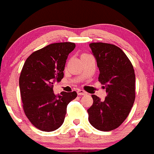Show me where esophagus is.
<instances>
[{
    "label": "esophagus",
    "instance_id": "34e87169",
    "mask_svg": "<svg viewBox=\"0 0 154 154\" xmlns=\"http://www.w3.org/2000/svg\"><path fill=\"white\" fill-rule=\"evenodd\" d=\"M77 94H78V95L82 96V95H86L87 93L85 92V91H83V90L79 89V90H78V91H77Z\"/></svg>",
    "mask_w": 154,
    "mask_h": 154
}]
</instances>
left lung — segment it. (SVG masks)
Segmentation results:
<instances>
[{"label": "left lung", "mask_w": 154, "mask_h": 154, "mask_svg": "<svg viewBox=\"0 0 154 154\" xmlns=\"http://www.w3.org/2000/svg\"><path fill=\"white\" fill-rule=\"evenodd\" d=\"M89 46L100 70L99 82L104 85L107 96L101 100L92 95L88 120L94 128L107 132L121 126L130 112L135 98V72L119 47L103 42H92Z\"/></svg>", "instance_id": "obj_1"}]
</instances>
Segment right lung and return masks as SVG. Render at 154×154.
Returning <instances> with one entry per match:
<instances>
[{
	"label": "right lung",
	"instance_id": "1",
	"mask_svg": "<svg viewBox=\"0 0 154 154\" xmlns=\"http://www.w3.org/2000/svg\"><path fill=\"white\" fill-rule=\"evenodd\" d=\"M73 42L52 43L32 53L27 58L19 78L25 115L32 124L45 132L58 129L64 121L66 107L75 99V91L55 95L53 87L63 78L68 55Z\"/></svg>",
	"mask_w": 154,
	"mask_h": 154
}]
</instances>
